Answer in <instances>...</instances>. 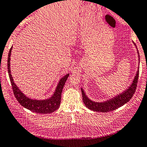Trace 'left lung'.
<instances>
[{
    "instance_id": "obj_1",
    "label": "left lung",
    "mask_w": 147,
    "mask_h": 147,
    "mask_svg": "<svg viewBox=\"0 0 147 147\" xmlns=\"http://www.w3.org/2000/svg\"><path fill=\"white\" fill-rule=\"evenodd\" d=\"M138 78L139 70H137L136 76H135V78H134L133 81H132V83L125 91H124L121 94L116 96L113 98L104 102H95L90 100L86 95L84 91L81 88L82 97H83V102H84L86 107H88L89 109H91L92 111H94L105 112V113H106V112H109L113 111V110L117 109L118 108L122 107L125 104L129 102L130 100V99L132 98L133 94H135V90H136Z\"/></svg>"
}]
</instances>
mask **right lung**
<instances>
[{
  "label": "right lung",
  "mask_w": 147,
  "mask_h": 147,
  "mask_svg": "<svg viewBox=\"0 0 147 147\" xmlns=\"http://www.w3.org/2000/svg\"><path fill=\"white\" fill-rule=\"evenodd\" d=\"M12 48H10L8 53V58H7V69H8V74L10 77V83L12 85V90H13L15 97H16L17 100L19 103L22 107H25L30 111L35 112V113H53L57 109H58L61 103V92H62L63 88H64L65 82L67 81L69 74H68L64 76L63 78H61L58 83L57 87L55 90L54 94L50 98L44 99V100H36V99H32L28 98L24 95L20 90L17 88V86L14 83L13 78L10 73V55Z\"/></svg>",
  "instance_id": "add662e5"
}]
</instances>
